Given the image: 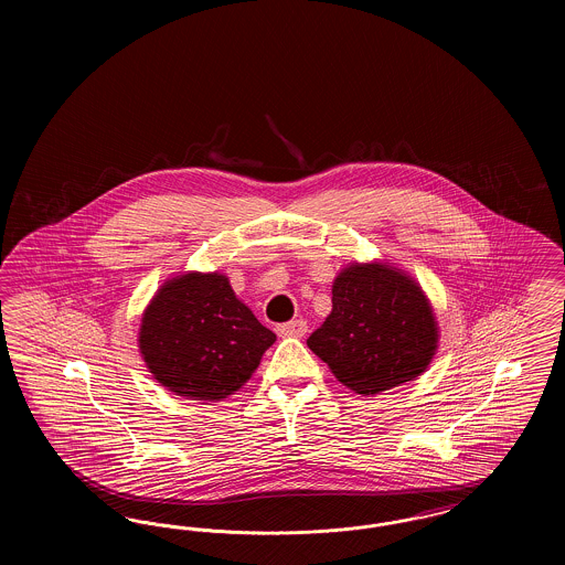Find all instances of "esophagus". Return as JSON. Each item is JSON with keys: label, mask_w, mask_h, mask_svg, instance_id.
Here are the masks:
<instances>
[{"label": "esophagus", "mask_w": 565, "mask_h": 565, "mask_svg": "<svg viewBox=\"0 0 565 565\" xmlns=\"http://www.w3.org/2000/svg\"><path fill=\"white\" fill-rule=\"evenodd\" d=\"M305 332H307V322H302V320H295V322L277 326V334H279V337L300 339V337H305Z\"/></svg>", "instance_id": "1"}]
</instances>
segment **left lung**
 I'll return each instance as SVG.
<instances>
[{"label":"left lung","mask_w":565,"mask_h":565,"mask_svg":"<svg viewBox=\"0 0 565 565\" xmlns=\"http://www.w3.org/2000/svg\"><path fill=\"white\" fill-rule=\"evenodd\" d=\"M438 322L419 281L392 263H350L332 281V311L309 350L355 394L415 381L438 350Z\"/></svg>","instance_id":"obj_1"}]
</instances>
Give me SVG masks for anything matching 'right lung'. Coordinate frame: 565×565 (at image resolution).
<instances>
[{
    "label": "right lung",
    "instance_id": "obj_1",
    "mask_svg": "<svg viewBox=\"0 0 565 565\" xmlns=\"http://www.w3.org/2000/svg\"><path fill=\"white\" fill-rule=\"evenodd\" d=\"M275 339L224 273L184 270L169 277L143 309L137 348L162 387L217 403L249 381Z\"/></svg>",
    "mask_w": 565,
    "mask_h": 565
}]
</instances>
